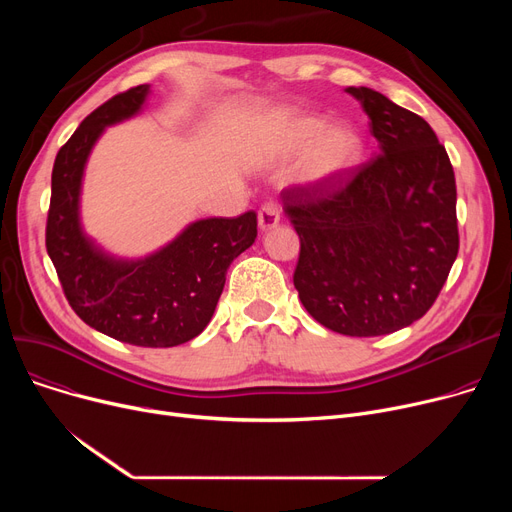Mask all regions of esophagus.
I'll use <instances>...</instances> for the list:
<instances>
[{"mask_svg": "<svg viewBox=\"0 0 512 512\" xmlns=\"http://www.w3.org/2000/svg\"><path fill=\"white\" fill-rule=\"evenodd\" d=\"M257 222L261 230H270L280 224V207L276 203H265L259 213H257Z\"/></svg>", "mask_w": 512, "mask_h": 512, "instance_id": "34e87169", "label": "esophagus"}]
</instances>
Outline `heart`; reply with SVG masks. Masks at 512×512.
<instances>
[{
    "label": "heart",
    "instance_id": "heart-1",
    "mask_svg": "<svg viewBox=\"0 0 512 512\" xmlns=\"http://www.w3.org/2000/svg\"><path fill=\"white\" fill-rule=\"evenodd\" d=\"M363 151L359 132L346 122H328L317 116H284L276 120L265 139V153L288 159L299 153L294 178L307 186H328L342 180Z\"/></svg>",
    "mask_w": 512,
    "mask_h": 512
}]
</instances>
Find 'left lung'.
Here are the masks:
<instances>
[{
	"label": "left lung",
	"instance_id": "1",
	"mask_svg": "<svg viewBox=\"0 0 512 512\" xmlns=\"http://www.w3.org/2000/svg\"><path fill=\"white\" fill-rule=\"evenodd\" d=\"M380 153L351 180L282 191L301 238L294 288L321 326L384 336L434 305L459 253L456 182L421 116L367 87H348Z\"/></svg>",
	"mask_w": 512,
	"mask_h": 512
}]
</instances>
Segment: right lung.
Wrapping results in <instances>:
<instances>
[{"instance_id":"1","label":"right lung","mask_w":512,"mask_h":512,"mask_svg":"<svg viewBox=\"0 0 512 512\" xmlns=\"http://www.w3.org/2000/svg\"><path fill=\"white\" fill-rule=\"evenodd\" d=\"M149 85L105 101L58 151L51 172L45 245L74 313L134 346L168 348L199 336L213 317L230 263L257 238V215L188 224L161 249L124 259L83 230L80 191L89 155L107 126L143 112Z\"/></svg>"}]
</instances>
